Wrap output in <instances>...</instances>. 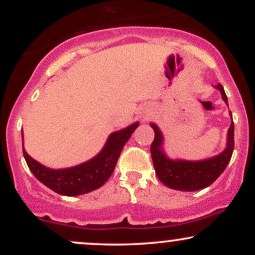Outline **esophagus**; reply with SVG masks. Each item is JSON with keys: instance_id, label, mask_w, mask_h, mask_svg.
<instances>
[{"instance_id": "esophagus-1", "label": "esophagus", "mask_w": 255, "mask_h": 255, "mask_svg": "<svg viewBox=\"0 0 255 255\" xmlns=\"http://www.w3.org/2000/svg\"><path fill=\"white\" fill-rule=\"evenodd\" d=\"M142 119H148V118H150V116H151V114H152V111L150 110V109H148V108H145V109L144 110H142Z\"/></svg>"}]
</instances>
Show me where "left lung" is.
<instances>
[{
    "instance_id": "left-lung-1",
    "label": "left lung",
    "mask_w": 255,
    "mask_h": 255,
    "mask_svg": "<svg viewBox=\"0 0 255 255\" xmlns=\"http://www.w3.org/2000/svg\"><path fill=\"white\" fill-rule=\"evenodd\" d=\"M216 89L221 91L222 98L228 105V98L223 86L218 84ZM151 127L154 130V140L151 144V156L154 170L160 182L164 183L169 188L186 192L203 189L215 182L229 164L234 151V122H231L228 130L225 150L218 156L204 160H172L168 158L162 148V131L154 124H151Z\"/></svg>"
}]
</instances>
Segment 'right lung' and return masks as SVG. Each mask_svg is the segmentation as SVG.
Wrapping results in <instances>:
<instances>
[{
	"label": "right lung",
	"mask_w": 255,
	"mask_h": 255,
	"mask_svg": "<svg viewBox=\"0 0 255 255\" xmlns=\"http://www.w3.org/2000/svg\"><path fill=\"white\" fill-rule=\"evenodd\" d=\"M139 122L125 129L114 131L108 137L103 150L87 162L67 169H50L38 163L22 148L24 157L32 174L48 188L61 195L75 197L99 188L111 176L122 148ZM24 136V135H22ZM24 147V145H22Z\"/></svg>",
	"instance_id": "1"
}]
</instances>
